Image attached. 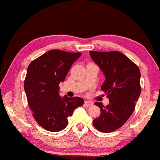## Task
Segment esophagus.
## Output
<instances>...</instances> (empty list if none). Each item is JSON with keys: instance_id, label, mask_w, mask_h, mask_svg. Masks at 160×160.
<instances>
[{"instance_id": "esophagus-1", "label": "esophagus", "mask_w": 160, "mask_h": 160, "mask_svg": "<svg viewBox=\"0 0 160 160\" xmlns=\"http://www.w3.org/2000/svg\"><path fill=\"white\" fill-rule=\"evenodd\" d=\"M84 105L87 107H92V106L93 105V102H91V101H85L84 102Z\"/></svg>"}]
</instances>
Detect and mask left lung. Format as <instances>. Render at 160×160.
Instances as JSON below:
<instances>
[{"label":"left lung","instance_id":"1","mask_svg":"<svg viewBox=\"0 0 160 160\" xmlns=\"http://www.w3.org/2000/svg\"><path fill=\"white\" fill-rule=\"evenodd\" d=\"M90 54L105 75L101 90L110 100L106 107L95 102L100 115L93 124L100 132H110L124 125L135 110L141 93L140 71L136 63L119 51H90Z\"/></svg>","mask_w":160,"mask_h":160}]
</instances>
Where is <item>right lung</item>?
Segmentation results:
<instances>
[{
  "label": "right lung",
  "mask_w": 160,
  "mask_h": 160,
  "mask_svg": "<svg viewBox=\"0 0 160 160\" xmlns=\"http://www.w3.org/2000/svg\"><path fill=\"white\" fill-rule=\"evenodd\" d=\"M81 53L51 50L33 60L28 67L23 87L33 117L40 127L50 132L66 128L68 117L83 104L80 97L63 98L59 95V83Z\"/></svg>",
  "instance_id": "add662e5"
}]
</instances>
